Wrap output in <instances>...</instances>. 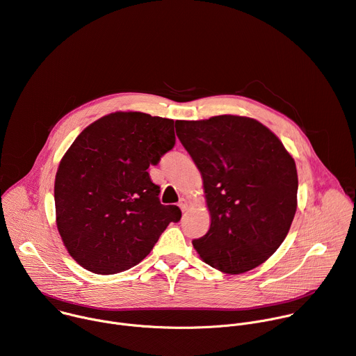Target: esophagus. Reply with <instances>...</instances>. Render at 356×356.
<instances>
[{
    "mask_svg": "<svg viewBox=\"0 0 356 356\" xmlns=\"http://www.w3.org/2000/svg\"><path fill=\"white\" fill-rule=\"evenodd\" d=\"M179 207H180V210H181V211H186V210L188 209V201H187V198H184V197H181V198H180V201H179Z\"/></svg>",
    "mask_w": 356,
    "mask_h": 356,
    "instance_id": "obj_1",
    "label": "esophagus"
}]
</instances>
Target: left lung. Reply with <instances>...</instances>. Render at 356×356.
<instances>
[{
    "label": "left lung",
    "mask_w": 356,
    "mask_h": 356,
    "mask_svg": "<svg viewBox=\"0 0 356 356\" xmlns=\"http://www.w3.org/2000/svg\"><path fill=\"white\" fill-rule=\"evenodd\" d=\"M176 134L201 173L211 224L193 241L211 268L241 275L268 261L297 210V169L282 140L259 121L218 115L176 121Z\"/></svg>",
    "instance_id": "8db88e82"
}]
</instances>
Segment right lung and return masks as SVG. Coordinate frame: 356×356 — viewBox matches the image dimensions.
Masks as SVG:
<instances>
[{
	"label": "right lung",
	"instance_id": "add662e5",
	"mask_svg": "<svg viewBox=\"0 0 356 356\" xmlns=\"http://www.w3.org/2000/svg\"><path fill=\"white\" fill-rule=\"evenodd\" d=\"M175 121L117 111L84 128L63 155L55 179L56 225L69 255L97 275L138 265L170 222L147 168L175 146Z\"/></svg>",
	"mask_w": 356,
	"mask_h": 356
}]
</instances>
